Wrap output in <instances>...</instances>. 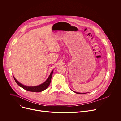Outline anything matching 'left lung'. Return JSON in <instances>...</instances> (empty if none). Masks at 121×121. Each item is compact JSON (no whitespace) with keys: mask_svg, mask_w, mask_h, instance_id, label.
<instances>
[{"mask_svg":"<svg viewBox=\"0 0 121 121\" xmlns=\"http://www.w3.org/2000/svg\"><path fill=\"white\" fill-rule=\"evenodd\" d=\"M73 92H74L75 93H77V94H86V93H79V92H76V91H73Z\"/></svg>","mask_w":121,"mask_h":121,"instance_id":"obj_1","label":"left lung"}]
</instances>
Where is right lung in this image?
<instances>
[{"instance_id":"add662e5","label":"right lung","mask_w":121,"mask_h":121,"mask_svg":"<svg viewBox=\"0 0 121 121\" xmlns=\"http://www.w3.org/2000/svg\"><path fill=\"white\" fill-rule=\"evenodd\" d=\"M53 71H54V70H52V71L51 72L50 75H49V76L48 77V78H47V79L46 80V81L45 82H44L42 84H41L39 85L36 86H28L24 85L22 84V83H21L20 82H19L15 78V77L14 76H13V77H14V80L16 81V82L17 83V84H18L19 86H20L21 87L23 88V89H24L26 91H31V92H39L43 91L44 90H46L48 88V86H49V85L51 83V78H52V75H53Z\"/></svg>"}]
</instances>
